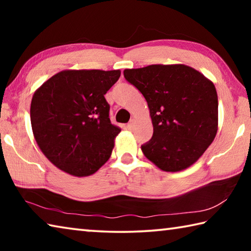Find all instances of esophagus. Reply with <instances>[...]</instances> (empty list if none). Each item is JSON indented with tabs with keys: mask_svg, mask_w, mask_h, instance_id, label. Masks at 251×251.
I'll return each instance as SVG.
<instances>
[{
	"mask_svg": "<svg viewBox=\"0 0 251 251\" xmlns=\"http://www.w3.org/2000/svg\"><path fill=\"white\" fill-rule=\"evenodd\" d=\"M135 126V120L133 118V120H130V122L128 123V125H127V127H128V129H133Z\"/></svg>",
	"mask_w": 251,
	"mask_h": 251,
	"instance_id": "obj_1",
	"label": "esophagus"
}]
</instances>
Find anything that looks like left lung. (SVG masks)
<instances>
[{
    "label": "left lung",
    "mask_w": 251,
    "mask_h": 251,
    "mask_svg": "<svg viewBox=\"0 0 251 251\" xmlns=\"http://www.w3.org/2000/svg\"><path fill=\"white\" fill-rule=\"evenodd\" d=\"M148 104L154 133L142 151L165 172L189 167L214 141L218 128L215 85L193 67L150 65L124 71Z\"/></svg>",
    "instance_id": "8db88e82"
}]
</instances>
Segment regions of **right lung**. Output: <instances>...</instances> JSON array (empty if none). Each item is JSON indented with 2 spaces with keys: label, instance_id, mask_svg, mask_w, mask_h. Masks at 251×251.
<instances>
[{
  "label": "right lung",
  "instance_id": "add662e5",
  "mask_svg": "<svg viewBox=\"0 0 251 251\" xmlns=\"http://www.w3.org/2000/svg\"><path fill=\"white\" fill-rule=\"evenodd\" d=\"M121 71H63L34 93L31 124L50 163L70 175L90 176L112 155L121 128L110 123L105 94Z\"/></svg>",
  "mask_w": 251,
  "mask_h": 251
}]
</instances>
